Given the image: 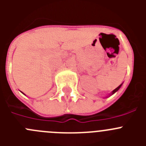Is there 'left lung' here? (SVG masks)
<instances>
[{"mask_svg":"<svg viewBox=\"0 0 146 146\" xmlns=\"http://www.w3.org/2000/svg\"><path fill=\"white\" fill-rule=\"evenodd\" d=\"M122 85H123V82H122V83H121V85H120V86H118V87H117V88H115V89H114V90H113V91H112V92H111V93H110V94H109V95H110V96H112V95H113V94H115V93H116V92H117V91H118V90H119V89H120V88H121V86H122ZM107 97H108V96H107Z\"/></svg>","mask_w":146,"mask_h":146,"instance_id":"8db88e82","label":"left lung"}]
</instances>
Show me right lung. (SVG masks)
Listing matches in <instances>:
<instances>
[{
	"label": "right lung",
	"mask_w": 146,
	"mask_h": 146,
	"mask_svg": "<svg viewBox=\"0 0 146 146\" xmlns=\"http://www.w3.org/2000/svg\"><path fill=\"white\" fill-rule=\"evenodd\" d=\"M21 92H22V91H21ZM22 93H23V92H22ZM23 94H24V93H23Z\"/></svg>",
	"instance_id": "right-lung-1"
}]
</instances>
